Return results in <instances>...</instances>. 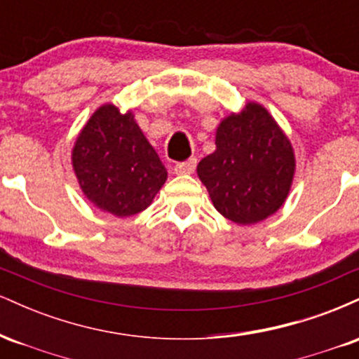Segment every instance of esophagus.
I'll list each match as a JSON object with an SVG mask.
<instances>
[{
    "instance_id": "obj_1",
    "label": "esophagus",
    "mask_w": 359,
    "mask_h": 359,
    "mask_svg": "<svg viewBox=\"0 0 359 359\" xmlns=\"http://www.w3.org/2000/svg\"><path fill=\"white\" fill-rule=\"evenodd\" d=\"M196 165H197V160L189 158V160H184V162H177L174 170L175 174H192V172L196 170Z\"/></svg>"
}]
</instances>
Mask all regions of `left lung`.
<instances>
[{
    "label": "left lung",
    "instance_id": "8db88e82",
    "mask_svg": "<svg viewBox=\"0 0 359 359\" xmlns=\"http://www.w3.org/2000/svg\"><path fill=\"white\" fill-rule=\"evenodd\" d=\"M294 168L290 142L269 111L248 102L217 128L216 151L201 160L197 175L222 216L255 224L283 204Z\"/></svg>",
    "mask_w": 359,
    "mask_h": 359
}]
</instances>
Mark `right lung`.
<instances>
[{
    "mask_svg": "<svg viewBox=\"0 0 359 359\" xmlns=\"http://www.w3.org/2000/svg\"><path fill=\"white\" fill-rule=\"evenodd\" d=\"M77 179L90 203L118 217L138 214L154 201L167 170L133 114L101 106L72 151Z\"/></svg>",
    "mask_w": 359,
    "mask_h": 359,
    "instance_id": "obj_1",
    "label": "right lung"
}]
</instances>
